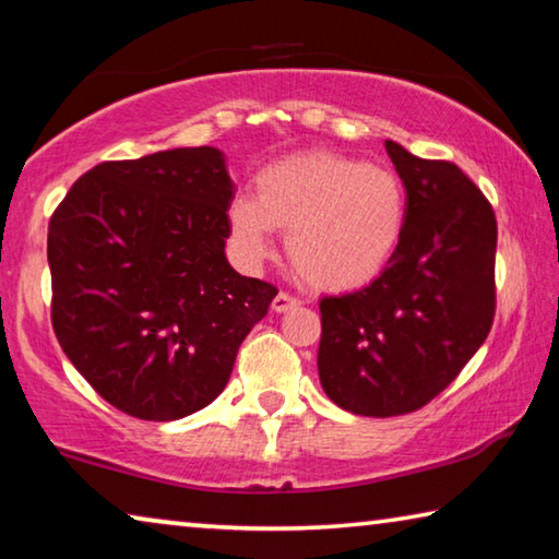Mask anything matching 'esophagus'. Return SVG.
Returning a JSON list of instances; mask_svg holds the SVG:
<instances>
[{"label": "esophagus", "mask_w": 559, "mask_h": 559, "mask_svg": "<svg viewBox=\"0 0 559 559\" xmlns=\"http://www.w3.org/2000/svg\"><path fill=\"white\" fill-rule=\"evenodd\" d=\"M297 307H299V299L289 297L287 292H280V295L272 299V309L277 314H285V312H289V309H297Z\"/></svg>", "instance_id": "34e87169"}]
</instances>
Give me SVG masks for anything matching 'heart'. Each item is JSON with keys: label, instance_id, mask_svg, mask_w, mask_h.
I'll use <instances>...</instances> for the list:
<instances>
[{"label": "heart", "instance_id": "heart-1", "mask_svg": "<svg viewBox=\"0 0 559 559\" xmlns=\"http://www.w3.org/2000/svg\"><path fill=\"white\" fill-rule=\"evenodd\" d=\"M254 188L258 195H235L227 210L237 252L260 262L274 230H289V260L317 289L369 285L404 240L406 188L389 168L340 153H297L264 166Z\"/></svg>", "mask_w": 559, "mask_h": 559}]
</instances>
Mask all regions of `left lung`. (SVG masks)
<instances>
[{
    "mask_svg": "<svg viewBox=\"0 0 559 559\" xmlns=\"http://www.w3.org/2000/svg\"><path fill=\"white\" fill-rule=\"evenodd\" d=\"M406 233L377 280L322 297L317 369L329 399L359 416L411 414L480 349L496 314V213L473 180L396 141Z\"/></svg>",
    "mask_w": 559,
    "mask_h": 559,
    "instance_id": "1",
    "label": "left lung"
}]
</instances>
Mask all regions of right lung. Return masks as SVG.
<instances>
[{
	"label": "right lung",
	"instance_id": "right-lung-1",
	"mask_svg": "<svg viewBox=\"0 0 559 559\" xmlns=\"http://www.w3.org/2000/svg\"><path fill=\"white\" fill-rule=\"evenodd\" d=\"M230 200L225 153L200 145L100 163L51 215L53 332L128 416L178 420L213 404L277 295L227 262Z\"/></svg>",
	"mask_w": 559,
	"mask_h": 559
}]
</instances>
